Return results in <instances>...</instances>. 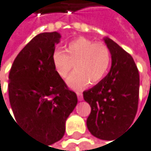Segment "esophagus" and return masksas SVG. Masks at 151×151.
Instances as JSON below:
<instances>
[{"mask_svg":"<svg viewBox=\"0 0 151 151\" xmlns=\"http://www.w3.org/2000/svg\"><path fill=\"white\" fill-rule=\"evenodd\" d=\"M76 96H77V99H78L79 101H82V100H83V94H82V93L77 92V93H76Z\"/></svg>","mask_w":151,"mask_h":151,"instance_id":"1","label":"esophagus"}]
</instances>
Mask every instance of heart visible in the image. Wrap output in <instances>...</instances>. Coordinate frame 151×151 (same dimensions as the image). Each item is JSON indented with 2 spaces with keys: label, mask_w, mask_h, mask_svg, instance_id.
I'll return each mask as SVG.
<instances>
[{
  "label": "heart",
  "mask_w": 151,
  "mask_h": 151,
  "mask_svg": "<svg viewBox=\"0 0 151 151\" xmlns=\"http://www.w3.org/2000/svg\"><path fill=\"white\" fill-rule=\"evenodd\" d=\"M52 61L56 73L67 79V85L76 90L86 87L90 82L96 84L106 75L111 63L110 50L103 43H94L84 37L77 38L68 44L65 52L56 50Z\"/></svg>",
  "instance_id": "obj_1"
}]
</instances>
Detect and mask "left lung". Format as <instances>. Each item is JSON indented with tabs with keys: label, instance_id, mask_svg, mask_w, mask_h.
Returning a JSON list of instances; mask_svg holds the SVG:
<instances>
[{
	"label": "left lung",
	"instance_id": "1",
	"mask_svg": "<svg viewBox=\"0 0 151 151\" xmlns=\"http://www.w3.org/2000/svg\"><path fill=\"white\" fill-rule=\"evenodd\" d=\"M111 68L95 86L84 91L91 106L86 126L97 139L112 140L131 126L138 110L139 75L132 56L108 37Z\"/></svg>",
	"mask_w": 151,
	"mask_h": 151
}]
</instances>
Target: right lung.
Here are the masks:
<instances>
[{
  "label": "right lung",
  "instance_id": "right-lung-1",
  "mask_svg": "<svg viewBox=\"0 0 151 151\" xmlns=\"http://www.w3.org/2000/svg\"><path fill=\"white\" fill-rule=\"evenodd\" d=\"M60 39L57 32L37 35L18 54L9 74L13 120L47 145L63 138L65 121L77 104L76 93L68 89L52 61Z\"/></svg>",
  "mask_w": 151,
  "mask_h": 151
}]
</instances>
